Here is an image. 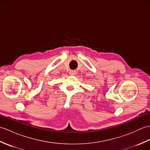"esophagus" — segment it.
I'll list each match as a JSON object with an SVG mask.
<instances>
[{
  "mask_svg": "<svg viewBox=\"0 0 150 150\" xmlns=\"http://www.w3.org/2000/svg\"><path fill=\"white\" fill-rule=\"evenodd\" d=\"M69 75H77V72L75 70H71V71H69Z\"/></svg>",
  "mask_w": 150,
  "mask_h": 150,
  "instance_id": "obj_1",
  "label": "esophagus"
}]
</instances>
